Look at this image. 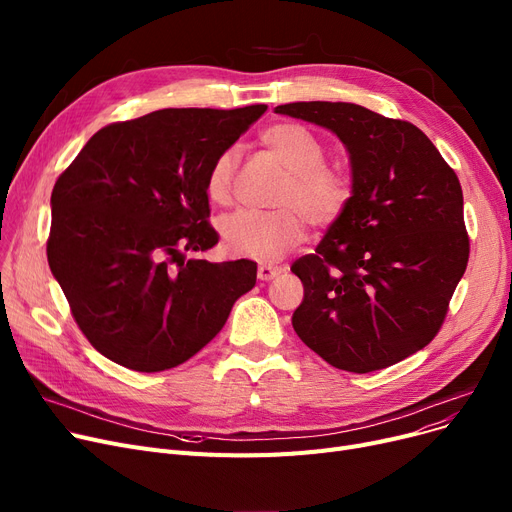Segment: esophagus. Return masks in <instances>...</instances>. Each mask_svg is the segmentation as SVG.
Returning <instances> with one entry per match:
<instances>
[{"instance_id": "obj_1", "label": "esophagus", "mask_w": 512, "mask_h": 512, "mask_svg": "<svg viewBox=\"0 0 512 512\" xmlns=\"http://www.w3.org/2000/svg\"><path fill=\"white\" fill-rule=\"evenodd\" d=\"M284 270L282 267H278V265H270V263H263V265H259L257 267V276H259V280H274V278H278L280 274H282Z\"/></svg>"}]
</instances>
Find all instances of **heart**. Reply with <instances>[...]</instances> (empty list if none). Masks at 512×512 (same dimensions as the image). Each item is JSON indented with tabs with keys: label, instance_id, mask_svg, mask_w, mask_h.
Returning <instances> with one entry per match:
<instances>
[{
	"label": "heart",
	"instance_id": "obj_1",
	"mask_svg": "<svg viewBox=\"0 0 512 512\" xmlns=\"http://www.w3.org/2000/svg\"><path fill=\"white\" fill-rule=\"evenodd\" d=\"M261 145L288 170L278 195L280 209H236L220 220V236L234 255L259 261H276L305 234V218L313 226L338 222L353 203L355 184L344 170L328 166V149L315 132L294 122L267 126ZM238 168V149L226 147L213 157L205 176V193L211 203L228 205Z\"/></svg>",
	"mask_w": 512,
	"mask_h": 512
}]
</instances>
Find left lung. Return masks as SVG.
<instances>
[{
    "instance_id": "obj_1",
    "label": "left lung",
    "mask_w": 512,
    "mask_h": 512,
    "mask_svg": "<svg viewBox=\"0 0 512 512\" xmlns=\"http://www.w3.org/2000/svg\"><path fill=\"white\" fill-rule=\"evenodd\" d=\"M276 114L332 130L351 155V207L315 253L292 263L305 297L299 338L332 367L369 373L440 332L469 261L463 188L411 122L342 101H297Z\"/></svg>"
}]
</instances>
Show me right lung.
Returning <instances> with one entry per match:
<instances>
[{"mask_svg":"<svg viewBox=\"0 0 512 512\" xmlns=\"http://www.w3.org/2000/svg\"><path fill=\"white\" fill-rule=\"evenodd\" d=\"M267 105L170 107L101 128L51 193L47 261L93 348L132 371H164L218 334L257 280L218 245L205 176Z\"/></svg>","mask_w":512,"mask_h":512,"instance_id":"add662e5","label":"right lung"}]
</instances>
